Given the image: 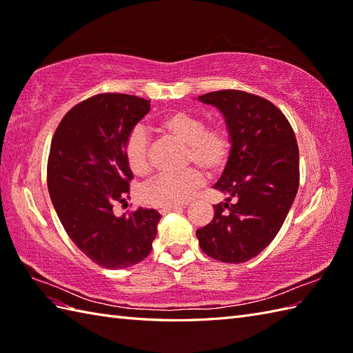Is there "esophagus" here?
Segmentation results:
<instances>
[{
	"mask_svg": "<svg viewBox=\"0 0 353 353\" xmlns=\"http://www.w3.org/2000/svg\"><path fill=\"white\" fill-rule=\"evenodd\" d=\"M185 206H171V208H163L161 209V214H168V212H174V210H182Z\"/></svg>",
	"mask_w": 353,
	"mask_h": 353,
	"instance_id": "esophagus-1",
	"label": "esophagus"
}]
</instances>
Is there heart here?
<instances>
[{
    "label": "heart",
    "instance_id": "1",
    "mask_svg": "<svg viewBox=\"0 0 353 353\" xmlns=\"http://www.w3.org/2000/svg\"><path fill=\"white\" fill-rule=\"evenodd\" d=\"M162 129L188 145V162H194L209 174H215L225 167L232 153L230 137L221 128H208L200 116L174 111L163 117ZM125 158L137 176L149 171V137L143 126H135L125 141ZM204 183L199 170L191 168L180 174H159L147 182L143 200L154 208L182 206Z\"/></svg>",
    "mask_w": 353,
    "mask_h": 353
}]
</instances>
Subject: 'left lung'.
I'll use <instances>...</instances> for the list:
<instances>
[{"label":"left lung","mask_w":353,"mask_h":353,"mask_svg":"<svg viewBox=\"0 0 353 353\" xmlns=\"http://www.w3.org/2000/svg\"><path fill=\"white\" fill-rule=\"evenodd\" d=\"M199 101L224 116L232 153L214 185L227 199L196 239L209 257L243 263L274 241L289 214L299 186L298 143L289 120L263 97L221 90Z\"/></svg>","instance_id":"obj_1"}]
</instances>
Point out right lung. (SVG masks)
<instances>
[{"mask_svg":"<svg viewBox=\"0 0 353 353\" xmlns=\"http://www.w3.org/2000/svg\"><path fill=\"white\" fill-rule=\"evenodd\" d=\"M150 111L141 97L103 93L81 102L57 128L48 158V190L65 233L85 256L106 269H123L149 256L159 212L116 216L134 179L125 141Z\"/></svg>","mask_w":353,"mask_h":353,"instance_id":"1","label":"right lung"}]
</instances>
